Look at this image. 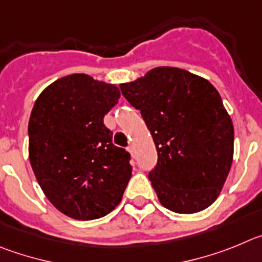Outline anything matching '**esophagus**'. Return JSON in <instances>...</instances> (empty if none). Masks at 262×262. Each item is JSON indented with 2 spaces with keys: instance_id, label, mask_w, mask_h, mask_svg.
I'll list each match as a JSON object with an SVG mask.
<instances>
[{
  "instance_id": "esophagus-1",
  "label": "esophagus",
  "mask_w": 262,
  "mask_h": 262,
  "mask_svg": "<svg viewBox=\"0 0 262 262\" xmlns=\"http://www.w3.org/2000/svg\"><path fill=\"white\" fill-rule=\"evenodd\" d=\"M128 151L130 152L132 157L134 158V152H136V151H134V147H133V146H129V147H128Z\"/></svg>"
}]
</instances>
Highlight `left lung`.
Segmentation results:
<instances>
[{"label":"left lung","mask_w":262,"mask_h":262,"mask_svg":"<svg viewBox=\"0 0 262 262\" xmlns=\"http://www.w3.org/2000/svg\"><path fill=\"white\" fill-rule=\"evenodd\" d=\"M120 89L154 140L158 163L148 179L160 204L179 214L210 206L234 158V125L215 87L187 70L159 67Z\"/></svg>","instance_id":"1"}]
</instances>
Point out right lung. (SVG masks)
<instances>
[{
  "label": "right lung",
  "mask_w": 262,
  "mask_h": 262,
  "mask_svg": "<svg viewBox=\"0 0 262 262\" xmlns=\"http://www.w3.org/2000/svg\"><path fill=\"white\" fill-rule=\"evenodd\" d=\"M119 87L70 74L44 89L28 122V157L52 205L91 221L120 204L132 176L130 154L112 143L103 119L117 104Z\"/></svg>",
  "instance_id": "right-lung-1"
}]
</instances>
